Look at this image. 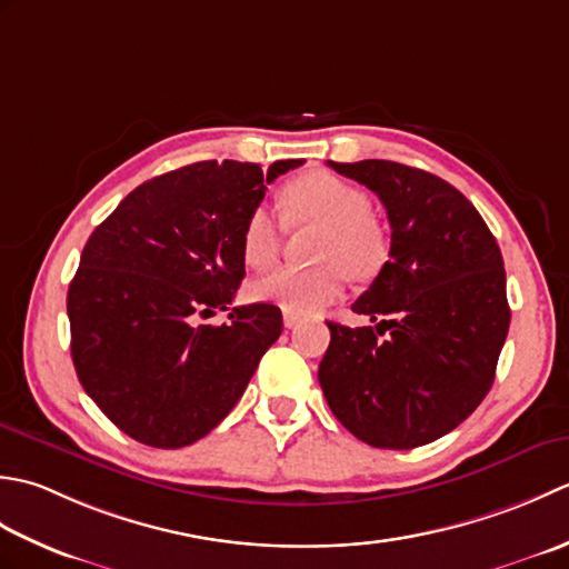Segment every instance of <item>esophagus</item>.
Here are the masks:
<instances>
[{"label": "esophagus", "mask_w": 569, "mask_h": 569, "mask_svg": "<svg viewBox=\"0 0 569 569\" xmlns=\"http://www.w3.org/2000/svg\"><path fill=\"white\" fill-rule=\"evenodd\" d=\"M299 323V317L297 315H289V311H284V327L287 329H295Z\"/></svg>", "instance_id": "1"}]
</instances>
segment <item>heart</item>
Masks as SVG:
<instances>
[{
	"label": "heart",
	"mask_w": 569,
	"mask_h": 569,
	"mask_svg": "<svg viewBox=\"0 0 569 569\" xmlns=\"http://www.w3.org/2000/svg\"><path fill=\"white\" fill-rule=\"evenodd\" d=\"M284 216L292 226H323L317 246L319 268H277L252 284L260 301L289 315H317L343 295L346 274L373 277L388 254V240L373 218V201L356 183L331 171H311L284 189ZM284 220L268 203L254 206L240 236V252L250 268L277 260Z\"/></svg>",
	"instance_id": "heart-1"
}]
</instances>
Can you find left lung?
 <instances>
[{"label":"left lung","mask_w":569,"mask_h":569,"mask_svg":"<svg viewBox=\"0 0 569 569\" xmlns=\"http://www.w3.org/2000/svg\"><path fill=\"white\" fill-rule=\"evenodd\" d=\"M329 167L378 196L392 236L390 260L351 307L376 327L327 321L323 398L370 447L430 445L491 390L511 323L501 250L467 196L430 171L386 159Z\"/></svg>","instance_id":"obj_1"}]
</instances>
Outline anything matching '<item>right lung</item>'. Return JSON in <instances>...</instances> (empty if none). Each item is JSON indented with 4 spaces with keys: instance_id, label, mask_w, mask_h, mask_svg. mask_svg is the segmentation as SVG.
I'll list each match as a JSON object with an SVG mask.
<instances>
[{
    "instance_id": "right-lung-1",
    "label": "right lung",
    "mask_w": 569,
    "mask_h": 569,
    "mask_svg": "<svg viewBox=\"0 0 569 569\" xmlns=\"http://www.w3.org/2000/svg\"><path fill=\"white\" fill-rule=\"evenodd\" d=\"M301 164L196 161L144 181L92 230L68 287L71 356L80 386L137 442H199L280 339V307L230 301L248 213ZM213 308L229 311L226 325L194 323Z\"/></svg>"
}]
</instances>
